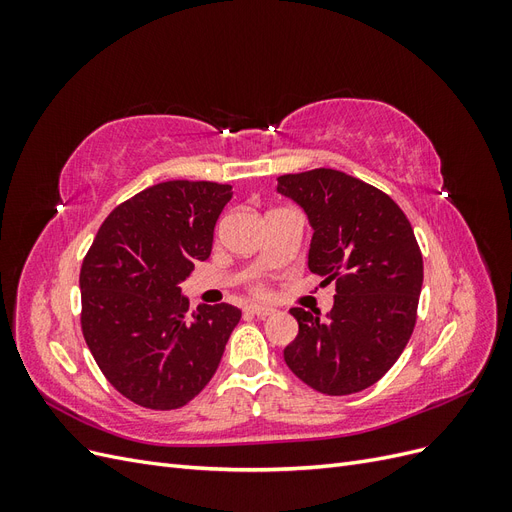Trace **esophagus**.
<instances>
[{
  "label": "esophagus",
  "mask_w": 512,
  "mask_h": 512,
  "mask_svg": "<svg viewBox=\"0 0 512 512\" xmlns=\"http://www.w3.org/2000/svg\"><path fill=\"white\" fill-rule=\"evenodd\" d=\"M277 312L275 307H265V305H247L245 307V314H252V316H258V318H269Z\"/></svg>",
  "instance_id": "1"
}]
</instances>
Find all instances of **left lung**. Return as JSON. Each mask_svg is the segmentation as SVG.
Instances as JSON below:
<instances>
[{
  "mask_svg": "<svg viewBox=\"0 0 512 512\" xmlns=\"http://www.w3.org/2000/svg\"><path fill=\"white\" fill-rule=\"evenodd\" d=\"M314 235L307 267L335 280L327 318L292 307L299 335L284 348L292 374L324 395L359 393L404 352L423 288V256L391 196L342 170L314 168L277 177Z\"/></svg>",
  "mask_w": 512,
  "mask_h": 512,
  "instance_id": "left-lung-1",
  "label": "left lung"
}]
</instances>
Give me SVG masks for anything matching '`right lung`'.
I'll use <instances>...</instances> for the list:
<instances>
[{"instance_id":"right-lung-1","label":"right lung","mask_w":512,"mask_h":512,"mask_svg":"<svg viewBox=\"0 0 512 512\" xmlns=\"http://www.w3.org/2000/svg\"><path fill=\"white\" fill-rule=\"evenodd\" d=\"M230 185L164 181L113 209L81 267V327L106 380L134 404L175 410L218 369L241 309L200 305L179 284L207 260Z\"/></svg>"}]
</instances>
